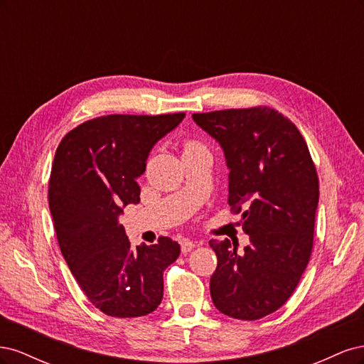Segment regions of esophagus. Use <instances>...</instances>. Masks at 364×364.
Segmentation results:
<instances>
[{
    "mask_svg": "<svg viewBox=\"0 0 364 364\" xmlns=\"http://www.w3.org/2000/svg\"><path fill=\"white\" fill-rule=\"evenodd\" d=\"M194 243H193V241L191 240H182L181 241V250H182V253H190L193 249H194Z\"/></svg>",
    "mask_w": 364,
    "mask_h": 364,
    "instance_id": "obj_1",
    "label": "esophagus"
}]
</instances>
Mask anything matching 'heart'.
<instances>
[{"mask_svg": "<svg viewBox=\"0 0 364 364\" xmlns=\"http://www.w3.org/2000/svg\"><path fill=\"white\" fill-rule=\"evenodd\" d=\"M199 144H196V142H193V141H188L185 144V150H188V149H193V147H197Z\"/></svg>", "mask_w": 364, "mask_h": 364, "instance_id": "1", "label": "heart"}]
</instances>
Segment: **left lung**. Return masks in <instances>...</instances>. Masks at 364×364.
<instances>
[{
    "label": "left lung",
    "mask_w": 364,
    "mask_h": 364,
    "mask_svg": "<svg viewBox=\"0 0 364 364\" xmlns=\"http://www.w3.org/2000/svg\"><path fill=\"white\" fill-rule=\"evenodd\" d=\"M222 146L229 168L228 203L243 213L250 245L211 240L218 264L209 290L215 308L257 321L293 294L313 250L318 178L310 150L291 121L267 106L193 114Z\"/></svg>",
    "instance_id": "left-lung-1"
}]
</instances>
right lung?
Masks as SVG:
<instances>
[{
  "label": "right lung",
  "instance_id": "1",
  "mask_svg": "<svg viewBox=\"0 0 364 364\" xmlns=\"http://www.w3.org/2000/svg\"><path fill=\"white\" fill-rule=\"evenodd\" d=\"M185 114L105 115L68 132L54 155L48 205L62 255L95 308L112 317L155 311L164 270L181 246L168 237L132 249L118 223L123 206L139 202L136 178L153 146Z\"/></svg>",
  "mask_w": 364,
  "mask_h": 364
}]
</instances>
